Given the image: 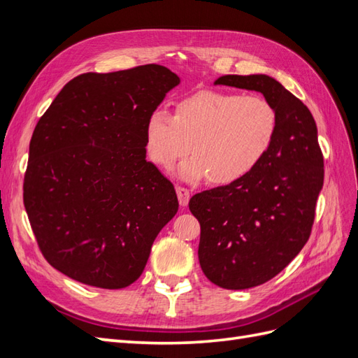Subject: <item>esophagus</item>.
I'll use <instances>...</instances> for the list:
<instances>
[{"label": "esophagus", "mask_w": 358, "mask_h": 358, "mask_svg": "<svg viewBox=\"0 0 358 358\" xmlns=\"http://www.w3.org/2000/svg\"><path fill=\"white\" fill-rule=\"evenodd\" d=\"M176 194H178V199H179L180 206H187L188 201H189V197H191L189 189L185 188V187L178 185V187H176Z\"/></svg>", "instance_id": "obj_1"}]
</instances>
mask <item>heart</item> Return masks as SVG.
<instances>
[{
    "label": "heart",
    "mask_w": 358,
    "mask_h": 358,
    "mask_svg": "<svg viewBox=\"0 0 358 358\" xmlns=\"http://www.w3.org/2000/svg\"><path fill=\"white\" fill-rule=\"evenodd\" d=\"M278 129L276 107L264 96L204 90L180 99L173 116L159 109L150 113L145 136L157 166L171 169L191 148L194 157L182 166L180 175L229 185L262 164Z\"/></svg>",
    "instance_id": "1"
}]
</instances>
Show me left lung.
Instances as JSON below:
<instances>
[{"instance_id":"left-lung-1","label":"left lung","mask_w":358,"mask_h":358,"mask_svg":"<svg viewBox=\"0 0 358 358\" xmlns=\"http://www.w3.org/2000/svg\"><path fill=\"white\" fill-rule=\"evenodd\" d=\"M216 85L258 91L279 115L275 145L242 180L189 200L200 222L199 259L210 282L246 289L275 278L306 245L324 182L317 124L296 95L266 74H227Z\"/></svg>"}]
</instances>
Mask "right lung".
Returning <instances> with one entry per match:
<instances>
[{
    "instance_id": "right-lung-1",
    "label": "right lung",
    "mask_w": 358,
    "mask_h": 358,
    "mask_svg": "<svg viewBox=\"0 0 358 358\" xmlns=\"http://www.w3.org/2000/svg\"><path fill=\"white\" fill-rule=\"evenodd\" d=\"M178 76L158 64L71 79L29 142L24 204L46 262L78 282L117 289L142 275L179 203L146 161L145 128Z\"/></svg>"
}]
</instances>
